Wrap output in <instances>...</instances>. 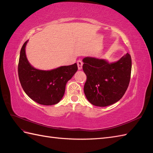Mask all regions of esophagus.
I'll return each instance as SVG.
<instances>
[{
  "label": "esophagus",
  "mask_w": 153,
  "mask_h": 153,
  "mask_svg": "<svg viewBox=\"0 0 153 153\" xmlns=\"http://www.w3.org/2000/svg\"><path fill=\"white\" fill-rule=\"evenodd\" d=\"M77 65H78V69H79V70H80V69H82L83 62H82L81 60H78V61H77Z\"/></svg>",
  "instance_id": "34e87169"
}]
</instances>
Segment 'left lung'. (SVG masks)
<instances>
[{"mask_svg": "<svg viewBox=\"0 0 153 153\" xmlns=\"http://www.w3.org/2000/svg\"><path fill=\"white\" fill-rule=\"evenodd\" d=\"M83 62V70L87 76L84 91L91 104L106 106L122 98L130 80V55L127 53L112 63L90 57H85Z\"/></svg>", "mask_w": 153, "mask_h": 153, "instance_id": "left-lung-1", "label": "left lung"}]
</instances>
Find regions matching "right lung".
<instances>
[{
    "label": "right lung",
    "mask_w": 153,
    "mask_h": 153,
    "mask_svg": "<svg viewBox=\"0 0 153 153\" xmlns=\"http://www.w3.org/2000/svg\"><path fill=\"white\" fill-rule=\"evenodd\" d=\"M28 41L23 45L20 54L18 71L23 89L30 98L39 104L52 105L61 100L66 83L78 70L76 63L52 70H39L32 67L25 54Z\"/></svg>",
    "instance_id": "obj_1"
}]
</instances>
